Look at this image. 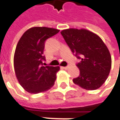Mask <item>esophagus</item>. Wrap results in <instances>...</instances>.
Returning <instances> with one entry per match:
<instances>
[{"mask_svg":"<svg viewBox=\"0 0 120 120\" xmlns=\"http://www.w3.org/2000/svg\"><path fill=\"white\" fill-rule=\"evenodd\" d=\"M70 65H68V66H67L63 67V68H64V69H65V70H67V69H68V68H70Z\"/></svg>","mask_w":120,"mask_h":120,"instance_id":"obj_1","label":"esophagus"}]
</instances>
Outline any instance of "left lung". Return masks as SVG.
Listing matches in <instances>:
<instances>
[{"mask_svg": "<svg viewBox=\"0 0 120 120\" xmlns=\"http://www.w3.org/2000/svg\"><path fill=\"white\" fill-rule=\"evenodd\" d=\"M61 34L74 55L81 60L76 64L80 75L73 79L74 83L88 90L99 88L108 78L112 66L105 44L96 34L85 29H66Z\"/></svg>", "mask_w": 120, "mask_h": 120, "instance_id": "obj_1", "label": "left lung"}]
</instances>
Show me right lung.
<instances>
[{"label":"right lung","mask_w":120,"mask_h":120,"mask_svg":"<svg viewBox=\"0 0 120 120\" xmlns=\"http://www.w3.org/2000/svg\"><path fill=\"white\" fill-rule=\"evenodd\" d=\"M47 27H33L25 32L16 48L14 67L20 84L28 92L38 94L53 86L59 66H44L46 40L59 32Z\"/></svg>","instance_id":"1"}]
</instances>
